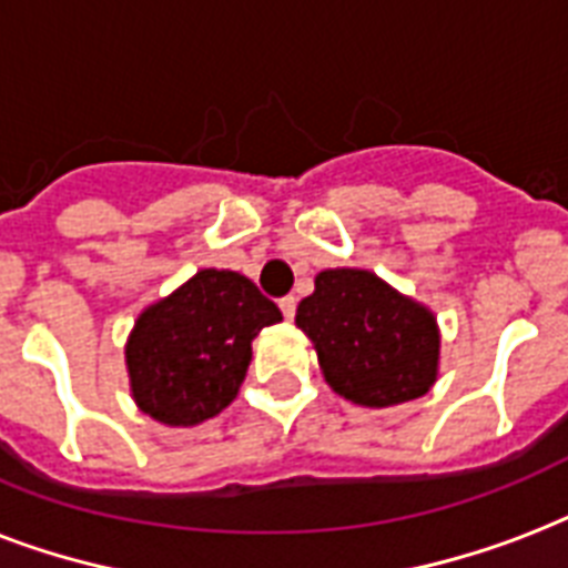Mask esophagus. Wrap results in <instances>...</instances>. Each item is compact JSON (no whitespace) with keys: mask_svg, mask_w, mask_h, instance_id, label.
Returning a JSON list of instances; mask_svg holds the SVG:
<instances>
[{"mask_svg":"<svg viewBox=\"0 0 568 568\" xmlns=\"http://www.w3.org/2000/svg\"><path fill=\"white\" fill-rule=\"evenodd\" d=\"M280 310H283L285 321H292L294 312H297V297H292V294H288V297H283V301H280Z\"/></svg>","mask_w":568,"mask_h":568,"instance_id":"esophagus-1","label":"esophagus"}]
</instances>
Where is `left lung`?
<instances>
[{"label":"left lung","instance_id":"left-lung-1","mask_svg":"<svg viewBox=\"0 0 568 568\" xmlns=\"http://www.w3.org/2000/svg\"><path fill=\"white\" fill-rule=\"evenodd\" d=\"M294 324L315 347L327 386L356 406L406 404L439 379L436 315L374 271H321Z\"/></svg>","mask_w":568,"mask_h":568}]
</instances>
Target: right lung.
I'll return each mask as SVG.
<instances>
[{"label":"right lung","instance_id":"add662e5","mask_svg":"<svg viewBox=\"0 0 568 568\" xmlns=\"http://www.w3.org/2000/svg\"><path fill=\"white\" fill-rule=\"evenodd\" d=\"M283 312L239 271L203 267L159 297L129 333L126 374L132 400L164 427H194L235 400L253 338Z\"/></svg>","mask_w":568,"mask_h":568}]
</instances>
